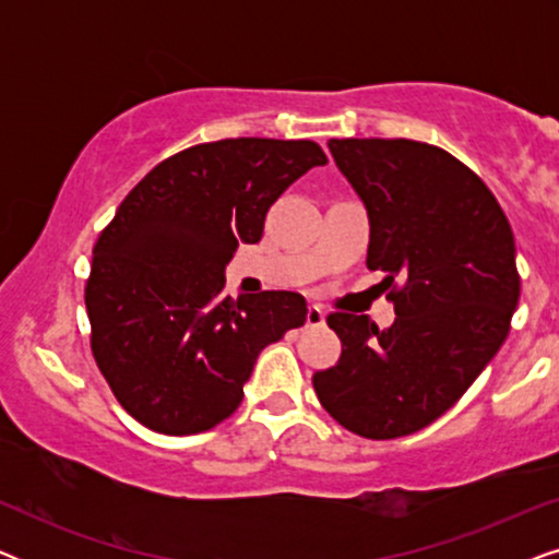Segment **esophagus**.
Wrapping results in <instances>:
<instances>
[{
	"mask_svg": "<svg viewBox=\"0 0 559 559\" xmlns=\"http://www.w3.org/2000/svg\"><path fill=\"white\" fill-rule=\"evenodd\" d=\"M325 323V312L318 305H308V316H305V328H320Z\"/></svg>",
	"mask_w": 559,
	"mask_h": 559,
	"instance_id": "esophagus-1",
	"label": "esophagus"
}]
</instances>
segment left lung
I'll return each instance as SVG.
<instances>
[{
  "label": "left lung",
  "mask_w": 559,
  "mask_h": 559,
  "mask_svg": "<svg viewBox=\"0 0 559 559\" xmlns=\"http://www.w3.org/2000/svg\"><path fill=\"white\" fill-rule=\"evenodd\" d=\"M335 165L369 211L366 266L396 320L331 312L341 358L312 373L335 423L394 440L435 423L461 400L507 341L522 280L499 201L468 165L427 142L331 140Z\"/></svg>",
  "instance_id": "8db88e82"
}]
</instances>
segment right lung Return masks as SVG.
Instances as JSON below:
<instances>
[{
  "mask_svg": "<svg viewBox=\"0 0 559 559\" xmlns=\"http://www.w3.org/2000/svg\"><path fill=\"white\" fill-rule=\"evenodd\" d=\"M312 140L203 142L152 167L98 234L86 280L91 354L150 430L205 432L241 404L254 361L308 316L297 293L226 297L224 266L316 165Z\"/></svg>",
  "mask_w": 559,
  "mask_h": 559,
  "instance_id": "1",
  "label": "right lung"
}]
</instances>
